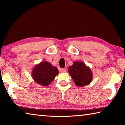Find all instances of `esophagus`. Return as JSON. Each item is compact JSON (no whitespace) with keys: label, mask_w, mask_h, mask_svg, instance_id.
Returning <instances> with one entry per match:
<instances>
[{"label":"esophagus","mask_w":125,"mask_h":125,"mask_svg":"<svg viewBox=\"0 0 125 125\" xmlns=\"http://www.w3.org/2000/svg\"><path fill=\"white\" fill-rule=\"evenodd\" d=\"M61 71H62V72L64 73V72H66V69H64V68H62V69H61Z\"/></svg>","instance_id":"esophagus-1"}]
</instances>
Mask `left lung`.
<instances>
[{
    "instance_id": "left-lung-1",
    "label": "left lung",
    "mask_w": 125,
    "mask_h": 125,
    "mask_svg": "<svg viewBox=\"0 0 125 125\" xmlns=\"http://www.w3.org/2000/svg\"><path fill=\"white\" fill-rule=\"evenodd\" d=\"M68 72L78 86H84L89 84L93 80V73L90 68L83 62L75 61L68 68Z\"/></svg>"
}]
</instances>
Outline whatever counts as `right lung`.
Returning <instances> with one entry per match:
<instances>
[{"label":"right lung","mask_w":125,"mask_h":125,"mask_svg":"<svg viewBox=\"0 0 125 125\" xmlns=\"http://www.w3.org/2000/svg\"><path fill=\"white\" fill-rule=\"evenodd\" d=\"M58 74L57 68L47 61H43L33 68L31 75L36 83L42 86H47Z\"/></svg>","instance_id":"add662e5"}]
</instances>
